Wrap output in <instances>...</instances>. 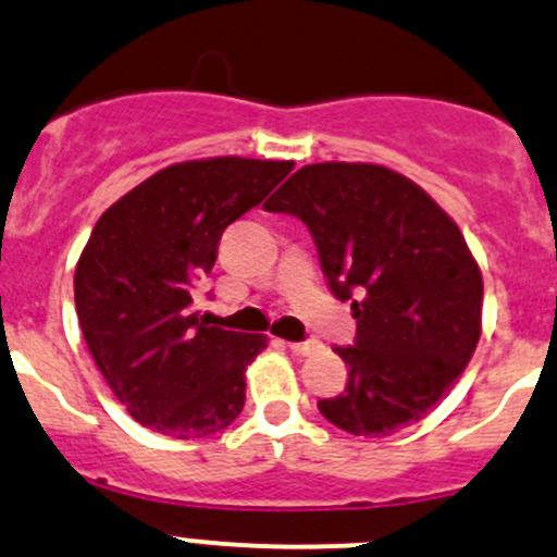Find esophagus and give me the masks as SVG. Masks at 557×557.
<instances>
[{
  "label": "esophagus",
  "mask_w": 557,
  "mask_h": 557,
  "mask_svg": "<svg viewBox=\"0 0 557 557\" xmlns=\"http://www.w3.org/2000/svg\"><path fill=\"white\" fill-rule=\"evenodd\" d=\"M288 349H290V352H294V355L307 357V355L318 352L320 344H318V342H288Z\"/></svg>",
  "instance_id": "esophagus-1"
}]
</instances>
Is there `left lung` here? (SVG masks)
Masks as SVG:
<instances>
[{"label":"left lung","instance_id":"1","mask_svg":"<svg viewBox=\"0 0 557 557\" xmlns=\"http://www.w3.org/2000/svg\"><path fill=\"white\" fill-rule=\"evenodd\" d=\"M263 208L309 226L333 296L352 301L355 347L333 349L347 386L320 413L357 437L426 417L470 362L483 318V274L456 221L373 162L304 165Z\"/></svg>","mask_w":557,"mask_h":557}]
</instances>
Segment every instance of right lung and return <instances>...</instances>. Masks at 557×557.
<instances>
[{"instance_id": "right-lung-1", "label": "right lung", "mask_w": 557, "mask_h": 557, "mask_svg": "<svg viewBox=\"0 0 557 557\" xmlns=\"http://www.w3.org/2000/svg\"><path fill=\"white\" fill-rule=\"evenodd\" d=\"M294 171L290 160L208 157L162 168L92 226L74 272L87 349L138 424L197 441L245 406V371L263 333L208 325L191 288L208 274L230 224Z\"/></svg>"}]
</instances>
